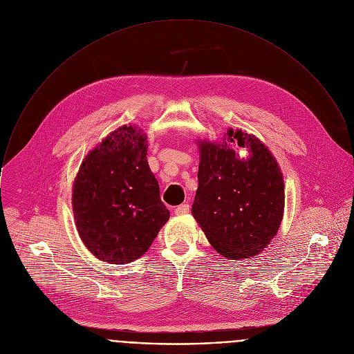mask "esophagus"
Here are the masks:
<instances>
[{"instance_id":"34e87169","label":"esophagus","mask_w":354,"mask_h":354,"mask_svg":"<svg viewBox=\"0 0 354 354\" xmlns=\"http://www.w3.org/2000/svg\"><path fill=\"white\" fill-rule=\"evenodd\" d=\"M174 213H176L177 216L188 214V213H189V205H188V203H184V205L177 206V207H176V210H174Z\"/></svg>"}]
</instances>
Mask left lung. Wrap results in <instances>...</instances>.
Segmentation results:
<instances>
[{
  "instance_id": "obj_1",
  "label": "left lung",
  "mask_w": 354,
  "mask_h": 354,
  "mask_svg": "<svg viewBox=\"0 0 354 354\" xmlns=\"http://www.w3.org/2000/svg\"><path fill=\"white\" fill-rule=\"evenodd\" d=\"M249 148L247 160L232 145ZM201 162L192 216L225 258L259 254L279 231L284 181L279 163L255 136L230 129L223 142L199 141Z\"/></svg>"
}]
</instances>
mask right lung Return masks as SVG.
Returning a JSON list of instances; mask_svg holds the SVG:
<instances>
[{
	"label": "right lung",
	"mask_w": 354,
	"mask_h": 354,
	"mask_svg": "<svg viewBox=\"0 0 354 354\" xmlns=\"http://www.w3.org/2000/svg\"><path fill=\"white\" fill-rule=\"evenodd\" d=\"M136 126L110 133L84 159L73 185V212L84 244L102 261L140 258L170 217Z\"/></svg>",
	"instance_id": "add662e5"
}]
</instances>
